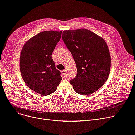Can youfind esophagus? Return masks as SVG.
Here are the masks:
<instances>
[{"instance_id":"34e87169","label":"esophagus","mask_w":135,"mask_h":135,"mask_svg":"<svg viewBox=\"0 0 135 135\" xmlns=\"http://www.w3.org/2000/svg\"><path fill=\"white\" fill-rule=\"evenodd\" d=\"M62 74H63L64 78H67L68 74H67V73H66V69L63 70L62 71Z\"/></svg>"}]
</instances>
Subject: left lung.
<instances>
[{
	"label": "left lung",
	"instance_id": "8db88e82",
	"mask_svg": "<svg viewBox=\"0 0 135 135\" xmlns=\"http://www.w3.org/2000/svg\"><path fill=\"white\" fill-rule=\"evenodd\" d=\"M62 38L74 59L76 77L69 82L79 94L88 95L99 90L107 80L111 56L101 36L85 28L65 30Z\"/></svg>",
	"mask_w": 135,
	"mask_h": 135
}]
</instances>
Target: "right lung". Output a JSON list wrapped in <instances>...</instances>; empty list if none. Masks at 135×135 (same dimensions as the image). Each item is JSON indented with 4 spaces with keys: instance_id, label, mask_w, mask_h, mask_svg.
Instances as JSON below:
<instances>
[{
    "instance_id": "add662e5",
    "label": "right lung",
    "mask_w": 135,
    "mask_h": 135,
    "mask_svg": "<svg viewBox=\"0 0 135 135\" xmlns=\"http://www.w3.org/2000/svg\"><path fill=\"white\" fill-rule=\"evenodd\" d=\"M61 34L62 31H56L40 32L22 48L19 60L22 78L31 89L41 95L54 92L62 80L52 57Z\"/></svg>"
}]
</instances>
